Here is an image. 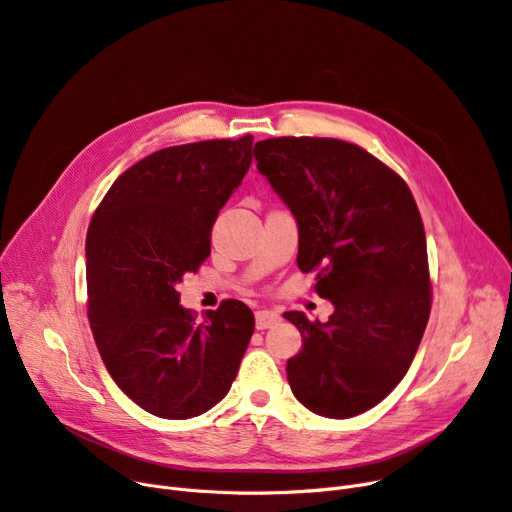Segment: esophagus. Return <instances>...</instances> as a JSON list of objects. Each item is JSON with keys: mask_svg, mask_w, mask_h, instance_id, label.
<instances>
[{"mask_svg": "<svg viewBox=\"0 0 512 512\" xmlns=\"http://www.w3.org/2000/svg\"><path fill=\"white\" fill-rule=\"evenodd\" d=\"M279 319L281 317L275 311H258L256 313V330H269V327L275 325Z\"/></svg>", "mask_w": 512, "mask_h": 512, "instance_id": "obj_1", "label": "esophagus"}]
</instances>
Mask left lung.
Returning <instances> with one entry per match:
<instances>
[{
    "instance_id": "8db88e82",
    "label": "left lung",
    "mask_w": 512,
    "mask_h": 512,
    "mask_svg": "<svg viewBox=\"0 0 512 512\" xmlns=\"http://www.w3.org/2000/svg\"><path fill=\"white\" fill-rule=\"evenodd\" d=\"M256 168L298 222V269L334 304L325 323L283 317L302 334L288 359L296 399L325 418H353L403 380L431 315V273L416 199L372 153L338 138L256 142Z\"/></svg>"
}]
</instances>
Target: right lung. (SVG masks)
Here are the masks:
<instances>
[{
	"mask_svg": "<svg viewBox=\"0 0 512 512\" xmlns=\"http://www.w3.org/2000/svg\"><path fill=\"white\" fill-rule=\"evenodd\" d=\"M252 136L168 147L121 174L86 237L88 319L115 384L142 410L187 420L237 376L254 313L222 300L197 321L178 283L210 256L218 210L252 163Z\"/></svg>",
	"mask_w": 512,
	"mask_h": 512,
	"instance_id": "right-lung-1",
	"label": "right lung"
}]
</instances>
